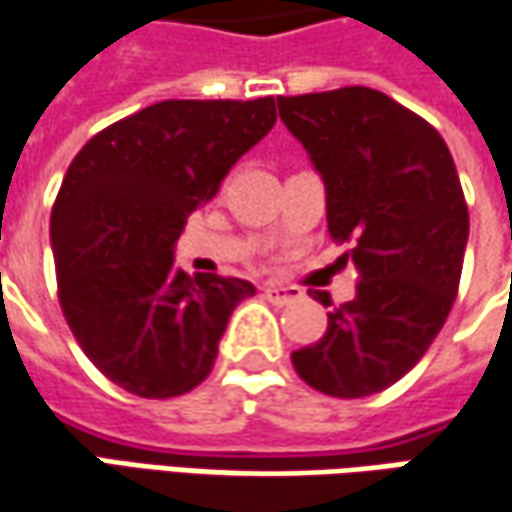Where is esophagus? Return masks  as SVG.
Instances as JSON below:
<instances>
[{
	"instance_id": "obj_1",
	"label": "esophagus",
	"mask_w": 512,
	"mask_h": 512,
	"mask_svg": "<svg viewBox=\"0 0 512 512\" xmlns=\"http://www.w3.org/2000/svg\"><path fill=\"white\" fill-rule=\"evenodd\" d=\"M263 295L272 300V303H278V306H286V303L300 298V289H295V286H266Z\"/></svg>"
}]
</instances>
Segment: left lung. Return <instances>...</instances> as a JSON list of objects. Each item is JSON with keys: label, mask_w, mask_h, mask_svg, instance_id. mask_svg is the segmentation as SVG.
I'll return each instance as SVG.
<instances>
[{"label": "left lung", "mask_w": 512, "mask_h": 512, "mask_svg": "<svg viewBox=\"0 0 512 512\" xmlns=\"http://www.w3.org/2000/svg\"><path fill=\"white\" fill-rule=\"evenodd\" d=\"M278 108L323 177L332 240H352L344 257L361 272L355 298L292 364L323 395L364 398L404 378L453 309L470 234L456 163L433 125L375 88L278 97Z\"/></svg>", "instance_id": "left-lung-1"}]
</instances>
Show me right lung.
Returning <instances> with one entry per match:
<instances>
[{
	"instance_id": "add662e5",
	"label": "right lung",
	"mask_w": 512,
	"mask_h": 512,
	"mask_svg": "<svg viewBox=\"0 0 512 512\" xmlns=\"http://www.w3.org/2000/svg\"><path fill=\"white\" fill-rule=\"evenodd\" d=\"M275 120V97L154 102L74 157L51 212L59 306L125 392L174 398L206 381L234 306L255 295L249 280L189 278L174 243Z\"/></svg>"
}]
</instances>
